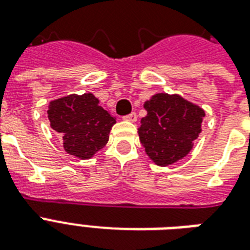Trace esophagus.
Segmentation results:
<instances>
[{
	"label": "esophagus",
	"mask_w": 250,
	"mask_h": 250,
	"mask_svg": "<svg viewBox=\"0 0 250 250\" xmlns=\"http://www.w3.org/2000/svg\"><path fill=\"white\" fill-rule=\"evenodd\" d=\"M123 119H125V121H128V122H136L137 115H136V113H131V114H128V115H125Z\"/></svg>",
	"instance_id": "esophagus-1"
}]
</instances>
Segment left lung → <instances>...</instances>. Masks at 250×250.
I'll return each mask as SVG.
<instances>
[{"mask_svg": "<svg viewBox=\"0 0 250 250\" xmlns=\"http://www.w3.org/2000/svg\"><path fill=\"white\" fill-rule=\"evenodd\" d=\"M148 111L139 128L140 143L158 166H168L192 150L205 111L179 94L157 93L144 104Z\"/></svg>", "mask_w": 250, "mask_h": 250, "instance_id": "obj_1", "label": "left lung"}]
</instances>
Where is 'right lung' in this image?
<instances>
[{"mask_svg": "<svg viewBox=\"0 0 250 250\" xmlns=\"http://www.w3.org/2000/svg\"><path fill=\"white\" fill-rule=\"evenodd\" d=\"M92 93L70 94L50 101V127L63 140L64 152L86 160L92 158L109 141L110 129L117 122L98 105Z\"/></svg>", "mask_w": 250, "mask_h": 250, "instance_id": "add662e5", "label": "right lung"}]
</instances>
